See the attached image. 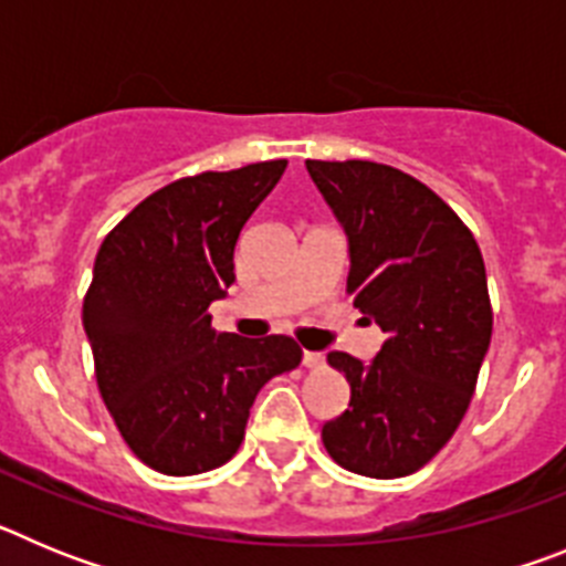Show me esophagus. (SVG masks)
Here are the masks:
<instances>
[{"label":"esophagus","mask_w":566,"mask_h":566,"mask_svg":"<svg viewBox=\"0 0 566 566\" xmlns=\"http://www.w3.org/2000/svg\"><path fill=\"white\" fill-rule=\"evenodd\" d=\"M303 365H306V368H323V365H326V354L303 352Z\"/></svg>","instance_id":"1"}]
</instances>
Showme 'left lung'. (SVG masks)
<instances>
[{
    "label": "left lung",
    "instance_id": "obj_1",
    "mask_svg": "<svg viewBox=\"0 0 566 566\" xmlns=\"http://www.w3.org/2000/svg\"><path fill=\"white\" fill-rule=\"evenodd\" d=\"M348 238V294L385 332L365 365H328L352 385L348 411L323 424L339 468L371 479L417 473L442 451L476 391L493 334L479 243L433 189L374 161H306Z\"/></svg>",
    "mask_w": 566,
    "mask_h": 566
}]
</instances>
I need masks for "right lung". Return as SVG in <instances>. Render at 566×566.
<instances>
[{"mask_svg": "<svg viewBox=\"0 0 566 566\" xmlns=\"http://www.w3.org/2000/svg\"><path fill=\"white\" fill-rule=\"evenodd\" d=\"M286 164L167 184L98 249L82 308L98 391L129 451L158 473L195 476L227 464L260 388L303 359L286 334H221L207 312L234 283L240 229Z\"/></svg>", "mask_w": 566, "mask_h": 566, "instance_id": "1", "label": "right lung"}]
</instances>
